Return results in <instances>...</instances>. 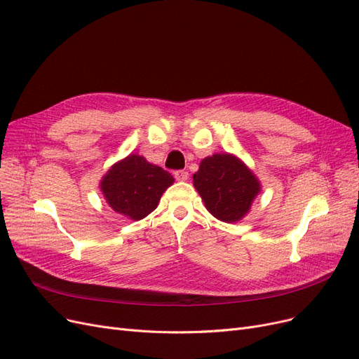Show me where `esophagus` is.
I'll list each match as a JSON object with an SVG mask.
<instances>
[{"label":"esophagus","mask_w":359,"mask_h":359,"mask_svg":"<svg viewBox=\"0 0 359 359\" xmlns=\"http://www.w3.org/2000/svg\"><path fill=\"white\" fill-rule=\"evenodd\" d=\"M173 175H175L177 181H186L189 178V172L187 170H177Z\"/></svg>","instance_id":"34e87169"}]
</instances>
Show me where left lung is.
<instances>
[{
  "instance_id": "8db88e82",
  "label": "left lung",
  "mask_w": 359,
  "mask_h": 359,
  "mask_svg": "<svg viewBox=\"0 0 359 359\" xmlns=\"http://www.w3.org/2000/svg\"><path fill=\"white\" fill-rule=\"evenodd\" d=\"M193 184L206 210L226 223L240 222L260 191L253 172L227 153L203 158L193 175Z\"/></svg>"
}]
</instances>
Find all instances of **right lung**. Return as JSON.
<instances>
[{"mask_svg": "<svg viewBox=\"0 0 359 359\" xmlns=\"http://www.w3.org/2000/svg\"><path fill=\"white\" fill-rule=\"evenodd\" d=\"M173 184V177L145 157L130 154L107 170L100 189L111 208L130 220H140L153 212L161 194Z\"/></svg>", "mask_w": 359, "mask_h": 359, "instance_id": "1", "label": "right lung"}]
</instances>
